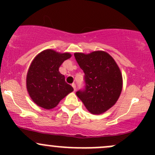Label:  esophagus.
Wrapping results in <instances>:
<instances>
[{"label":"esophagus","instance_id":"esophagus-1","mask_svg":"<svg viewBox=\"0 0 155 155\" xmlns=\"http://www.w3.org/2000/svg\"><path fill=\"white\" fill-rule=\"evenodd\" d=\"M72 86H73V90H74V91H75L76 90V84H75V83H73V84H72Z\"/></svg>","mask_w":155,"mask_h":155}]
</instances>
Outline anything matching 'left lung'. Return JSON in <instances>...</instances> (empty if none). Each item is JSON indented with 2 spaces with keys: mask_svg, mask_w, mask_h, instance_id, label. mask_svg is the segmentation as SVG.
I'll use <instances>...</instances> for the list:
<instances>
[{
  "mask_svg": "<svg viewBox=\"0 0 155 155\" xmlns=\"http://www.w3.org/2000/svg\"><path fill=\"white\" fill-rule=\"evenodd\" d=\"M74 56L85 73V88L76 91V95L91 113L106 112L116 103L122 90L119 68L105 51L75 53Z\"/></svg>",
  "mask_w": 155,
  "mask_h": 155,
  "instance_id": "8db88e82",
  "label": "left lung"
}]
</instances>
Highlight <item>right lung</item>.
Instances as JSON below:
<instances>
[{
  "label": "right lung",
  "mask_w": 155,
  "mask_h": 155,
  "mask_svg": "<svg viewBox=\"0 0 155 155\" xmlns=\"http://www.w3.org/2000/svg\"><path fill=\"white\" fill-rule=\"evenodd\" d=\"M70 57V53L61 54L48 49L42 51L34 59L26 82L30 97L39 107L52 109L73 91L58 70L62 63Z\"/></svg>",
  "instance_id": "add662e5"
}]
</instances>
